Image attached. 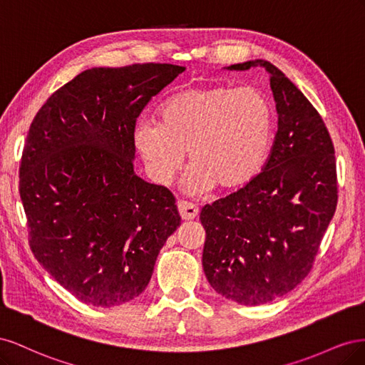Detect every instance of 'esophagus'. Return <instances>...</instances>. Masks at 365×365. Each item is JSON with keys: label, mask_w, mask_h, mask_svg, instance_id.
I'll return each instance as SVG.
<instances>
[{"label": "esophagus", "mask_w": 365, "mask_h": 365, "mask_svg": "<svg viewBox=\"0 0 365 365\" xmlns=\"http://www.w3.org/2000/svg\"><path fill=\"white\" fill-rule=\"evenodd\" d=\"M178 212L182 220H192L197 216V207L190 204V202H185V201H180L178 202Z\"/></svg>", "instance_id": "esophagus-1"}]
</instances>
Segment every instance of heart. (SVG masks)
Here are the masks:
<instances>
[{
  "label": "heart",
  "instance_id": "heart-1",
  "mask_svg": "<svg viewBox=\"0 0 365 365\" xmlns=\"http://www.w3.org/2000/svg\"><path fill=\"white\" fill-rule=\"evenodd\" d=\"M274 134V109L256 88H189L160 109V123L138 120L132 141L150 178L169 185L184 163L193 193L240 189L263 168Z\"/></svg>",
  "mask_w": 365,
  "mask_h": 365
}]
</instances>
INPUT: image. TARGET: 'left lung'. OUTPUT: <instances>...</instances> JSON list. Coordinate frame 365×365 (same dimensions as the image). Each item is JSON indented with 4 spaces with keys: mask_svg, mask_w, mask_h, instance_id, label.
<instances>
[{
    "mask_svg": "<svg viewBox=\"0 0 365 365\" xmlns=\"http://www.w3.org/2000/svg\"><path fill=\"white\" fill-rule=\"evenodd\" d=\"M252 67L268 71L279 114L269 158L245 187L200 215L205 277L217 294L245 306L269 303L302 283L338 201L335 149L322 115L268 61L227 70Z\"/></svg>",
    "mask_w": 365,
    "mask_h": 365,
    "instance_id": "obj_1",
    "label": "left lung"
}]
</instances>
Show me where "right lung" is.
Segmentation results:
<instances>
[{
    "label": "right lung",
    "instance_id": "1",
    "mask_svg": "<svg viewBox=\"0 0 365 365\" xmlns=\"http://www.w3.org/2000/svg\"><path fill=\"white\" fill-rule=\"evenodd\" d=\"M185 67L134 63L77 74L33 118L19 168L30 248L77 300H134L181 225L175 197L134 172L137 117Z\"/></svg>",
    "mask_w": 365,
    "mask_h": 365
}]
</instances>
